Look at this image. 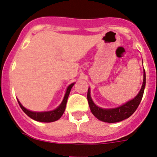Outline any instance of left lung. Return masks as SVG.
<instances>
[{
	"mask_svg": "<svg viewBox=\"0 0 157 157\" xmlns=\"http://www.w3.org/2000/svg\"><path fill=\"white\" fill-rule=\"evenodd\" d=\"M143 83L141 87L140 91L138 94L135 96L133 99L130 100L124 103L123 105L118 107L112 109H103L96 105L93 101L91 97V91L90 87L87 91V101H88L89 107L91 109V111L93 115L98 119L99 121L106 123H117L122 121L131 117L135 110L137 109L138 106L142 101V96H143L144 90L145 87V72L143 70Z\"/></svg>",
	"mask_w": 157,
	"mask_h": 157,
	"instance_id": "left-lung-1",
	"label": "left lung"
}]
</instances>
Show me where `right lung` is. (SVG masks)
<instances>
[{
	"label": "right lung",
	"mask_w": 157,
	"mask_h": 157,
	"mask_svg": "<svg viewBox=\"0 0 157 157\" xmlns=\"http://www.w3.org/2000/svg\"><path fill=\"white\" fill-rule=\"evenodd\" d=\"M74 84H75V83H73V84H70V85L68 86V87L66 89L64 98H63V100L61 102V104H60L57 108L53 110H51V111H47V112H34V111H30V110L25 108V107L21 104V102L19 100H18V102H19V105H20L22 111H23L28 117H30L31 119H33L36 121H39V122H54V121H56L59 119H60V117L63 116V113L65 112L66 102H67L69 94H70L71 88L73 87V86L74 85Z\"/></svg>",
	"instance_id": "add662e5"
}]
</instances>
